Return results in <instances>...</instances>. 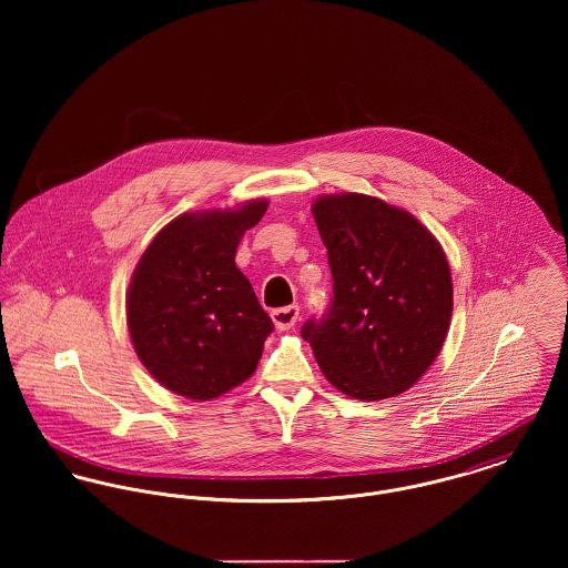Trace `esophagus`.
I'll use <instances>...</instances> for the list:
<instances>
[{
  "label": "esophagus",
  "mask_w": 568,
  "mask_h": 568,
  "mask_svg": "<svg viewBox=\"0 0 568 568\" xmlns=\"http://www.w3.org/2000/svg\"><path fill=\"white\" fill-rule=\"evenodd\" d=\"M271 320L277 329H291L300 320V308L297 306H284V308H275L271 313Z\"/></svg>",
  "instance_id": "1"
}]
</instances>
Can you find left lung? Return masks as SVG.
I'll use <instances>...</instances> for the list:
<instances>
[{"instance_id":"obj_1","label":"left lung","mask_w":568,"mask_h":568,"mask_svg":"<svg viewBox=\"0 0 568 568\" xmlns=\"http://www.w3.org/2000/svg\"><path fill=\"white\" fill-rule=\"evenodd\" d=\"M313 216L334 297L302 336L332 387L367 403L394 398L444 347L453 317L446 253L413 214L376 196L325 194Z\"/></svg>"}]
</instances>
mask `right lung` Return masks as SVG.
Segmentation results:
<instances>
[{
  "instance_id": "1",
  "label": "right lung",
  "mask_w": 568,
  "mask_h": 568,
  "mask_svg": "<svg viewBox=\"0 0 568 568\" xmlns=\"http://www.w3.org/2000/svg\"><path fill=\"white\" fill-rule=\"evenodd\" d=\"M268 207L190 212L170 221L140 257L126 324L151 376L176 396L212 400L257 367L273 322L236 266V248Z\"/></svg>"
}]
</instances>
